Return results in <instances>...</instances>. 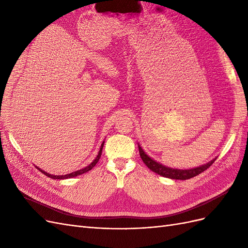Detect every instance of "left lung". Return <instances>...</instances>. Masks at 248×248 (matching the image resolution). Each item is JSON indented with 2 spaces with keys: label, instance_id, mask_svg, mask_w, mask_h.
Returning a JSON list of instances; mask_svg holds the SVG:
<instances>
[{
  "label": "left lung",
  "instance_id": "left-lung-1",
  "mask_svg": "<svg viewBox=\"0 0 248 248\" xmlns=\"http://www.w3.org/2000/svg\"><path fill=\"white\" fill-rule=\"evenodd\" d=\"M139 150H140V158L144 161V163L146 166L153 170L156 174H158L162 177L166 178H170V179H174V180H187L198 176L201 172H202L204 170H206L210 166H212V163L215 161L212 160L208 162L205 166H202L196 169H191V170H177V169H170V168H167L162 166V164L154 161L153 159L150 158V157L142 151V149L140 148V146H139Z\"/></svg>",
  "mask_w": 248,
  "mask_h": 248
}]
</instances>
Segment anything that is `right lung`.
I'll use <instances>...</instances> for the list:
<instances>
[{"label": "right lung", "instance_id": "add662e5", "mask_svg": "<svg viewBox=\"0 0 248 248\" xmlns=\"http://www.w3.org/2000/svg\"><path fill=\"white\" fill-rule=\"evenodd\" d=\"M103 145H104V141L102 142V145H101V147H100V150H99V152H98V155H97V157H96V158L93 160V162H92V163H90V166L86 167L85 169H82V170H77V171H74V172H71V174L64 175V176H55V175H50V174H48V172L44 171V170H40V169H39V170H40V171H42L43 174L46 175V176H47V177H49V178H51V179H60V180H62V179H69V178H73V177L79 176V175H81V174H85V172L89 171L90 170H92V169L96 166V163L98 162V160H99V158H100V156H101V152H102Z\"/></svg>", "mask_w": 248, "mask_h": 248}]
</instances>
